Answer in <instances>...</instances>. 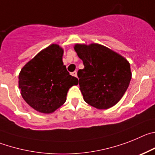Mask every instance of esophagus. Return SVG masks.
Segmentation results:
<instances>
[{"label": "esophagus", "instance_id": "esophagus-1", "mask_svg": "<svg viewBox=\"0 0 155 155\" xmlns=\"http://www.w3.org/2000/svg\"><path fill=\"white\" fill-rule=\"evenodd\" d=\"M71 74H72V76H75V77H77V72H76V71H74V72H72V73H71Z\"/></svg>", "mask_w": 155, "mask_h": 155}]
</instances>
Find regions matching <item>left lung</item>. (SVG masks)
<instances>
[{
  "instance_id": "left-lung-1",
  "label": "left lung",
  "mask_w": 155,
  "mask_h": 155,
  "mask_svg": "<svg viewBox=\"0 0 155 155\" xmlns=\"http://www.w3.org/2000/svg\"><path fill=\"white\" fill-rule=\"evenodd\" d=\"M74 49L84 65V69L77 73L83 100L99 110L114 107L123 97L131 79L129 62L97 43L76 44Z\"/></svg>"
}]
</instances>
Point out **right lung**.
<instances>
[{
  "label": "right lung",
  "mask_w": 155,
  "mask_h": 155,
  "mask_svg": "<svg viewBox=\"0 0 155 155\" xmlns=\"http://www.w3.org/2000/svg\"><path fill=\"white\" fill-rule=\"evenodd\" d=\"M63 48L51 44L21 69L18 87L25 101L41 114H51L65 104L69 88L78 85L62 62Z\"/></svg>",
  "instance_id": "add662e5"
}]
</instances>
